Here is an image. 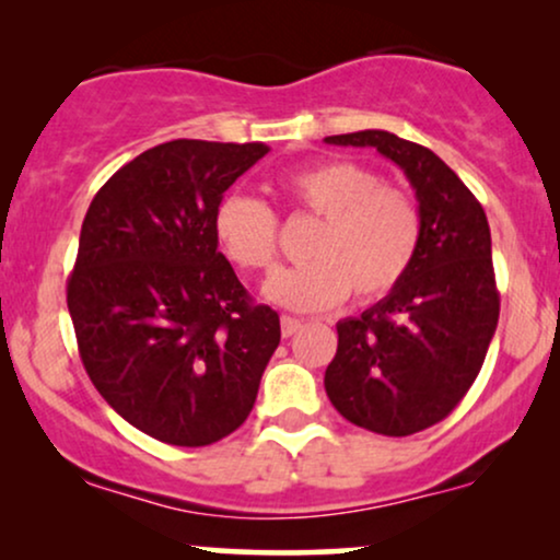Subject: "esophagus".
<instances>
[{
	"instance_id": "34e87169",
	"label": "esophagus",
	"mask_w": 560,
	"mask_h": 560,
	"mask_svg": "<svg viewBox=\"0 0 560 560\" xmlns=\"http://www.w3.org/2000/svg\"><path fill=\"white\" fill-rule=\"evenodd\" d=\"M300 329H302V320L300 318L281 316V334H284V337H292V334H298Z\"/></svg>"
}]
</instances>
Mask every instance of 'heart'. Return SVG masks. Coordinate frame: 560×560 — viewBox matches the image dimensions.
I'll return each instance as SVG.
<instances>
[{"mask_svg":"<svg viewBox=\"0 0 560 560\" xmlns=\"http://www.w3.org/2000/svg\"><path fill=\"white\" fill-rule=\"evenodd\" d=\"M294 208L320 218L305 247L307 262L273 273L262 292L298 313L326 311L347 294L374 302L408 276L421 247L423 218L416 197L382 184L352 160H324L281 182ZM221 249L244 271H271L279 255L273 210L249 195H226L213 213Z\"/></svg>","mask_w":560,"mask_h":560,"instance_id":"1","label":"heart"}]
</instances>
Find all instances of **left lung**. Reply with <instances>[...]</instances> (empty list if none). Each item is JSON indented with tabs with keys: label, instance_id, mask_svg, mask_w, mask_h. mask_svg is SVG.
<instances>
[{
	"label": "left lung",
	"instance_id": "obj_1",
	"mask_svg": "<svg viewBox=\"0 0 560 560\" xmlns=\"http://www.w3.org/2000/svg\"><path fill=\"white\" fill-rule=\"evenodd\" d=\"M324 141L374 147L400 165L423 218L408 276L374 307L337 324L326 395L355 427L387 436L416 434L464 400L498 329L490 223L468 186L416 141L374 128Z\"/></svg>",
	"mask_w": 560,
	"mask_h": 560
}]
</instances>
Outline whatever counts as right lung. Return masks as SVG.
<instances>
[{
    "mask_svg": "<svg viewBox=\"0 0 560 560\" xmlns=\"http://www.w3.org/2000/svg\"><path fill=\"white\" fill-rule=\"evenodd\" d=\"M268 147L173 139L96 191L68 279L83 369L118 416L178 447L240 429L279 347V313L255 305L218 253L223 191Z\"/></svg>",
    "mask_w": 560,
    "mask_h": 560,
    "instance_id": "right-lung-1",
    "label": "right lung"
}]
</instances>
